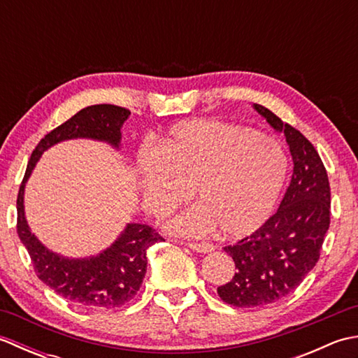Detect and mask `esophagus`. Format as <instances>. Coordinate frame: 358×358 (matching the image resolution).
Wrapping results in <instances>:
<instances>
[{"label": "esophagus", "instance_id": "obj_1", "mask_svg": "<svg viewBox=\"0 0 358 358\" xmlns=\"http://www.w3.org/2000/svg\"><path fill=\"white\" fill-rule=\"evenodd\" d=\"M189 248L195 250V252H200V254L210 252V250L214 249V248H212V245H209V243H191Z\"/></svg>", "mask_w": 358, "mask_h": 358}]
</instances>
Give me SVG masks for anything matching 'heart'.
Masks as SVG:
<instances>
[{
	"mask_svg": "<svg viewBox=\"0 0 358 358\" xmlns=\"http://www.w3.org/2000/svg\"><path fill=\"white\" fill-rule=\"evenodd\" d=\"M159 155L141 163L146 209L166 214L194 191L199 206L172 222L177 232L245 238L275 210L287 177L283 148L254 129L220 121L173 126Z\"/></svg>",
	"mask_w": 358,
	"mask_h": 358,
	"instance_id": "b5f03b06",
	"label": "heart"
}]
</instances>
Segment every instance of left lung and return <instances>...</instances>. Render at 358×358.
<instances>
[{
	"instance_id": "obj_1",
	"label": "left lung",
	"mask_w": 358,
	"mask_h": 358,
	"mask_svg": "<svg viewBox=\"0 0 358 358\" xmlns=\"http://www.w3.org/2000/svg\"><path fill=\"white\" fill-rule=\"evenodd\" d=\"M254 108L285 134L294 172L275 214L257 232L223 248L235 275L217 292L235 308H264L294 292L320 258L331 223L328 173L313 143L264 106Z\"/></svg>"
}]
</instances>
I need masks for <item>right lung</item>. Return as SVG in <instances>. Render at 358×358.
I'll return each mask as SVG.
<instances>
[{"mask_svg": "<svg viewBox=\"0 0 358 358\" xmlns=\"http://www.w3.org/2000/svg\"><path fill=\"white\" fill-rule=\"evenodd\" d=\"M131 112L113 104L81 109L36 144L17 199V232L43 283L58 295L89 309H115L140 291L148 268V249L164 238L154 227L131 223L110 248L89 258H66L52 252L30 232L24 217V187L36 162L53 144L72 138H92L120 146L121 126Z\"/></svg>", "mask_w": 358, "mask_h": 358, "instance_id": "1", "label": "right lung"}]
</instances>
